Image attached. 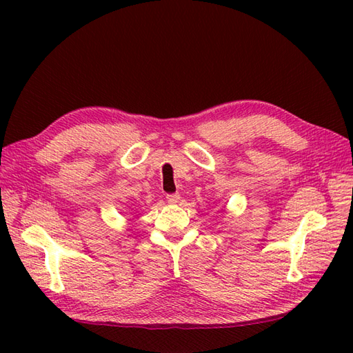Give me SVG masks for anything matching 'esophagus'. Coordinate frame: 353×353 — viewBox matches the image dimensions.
<instances>
[{"label": "esophagus", "mask_w": 353, "mask_h": 353, "mask_svg": "<svg viewBox=\"0 0 353 353\" xmlns=\"http://www.w3.org/2000/svg\"><path fill=\"white\" fill-rule=\"evenodd\" d=\"M167 200L170 201V203H179V200H181V196L179 194H168L167 196Z\"/></svg>", "instance_id": "1"}]
</instances>
